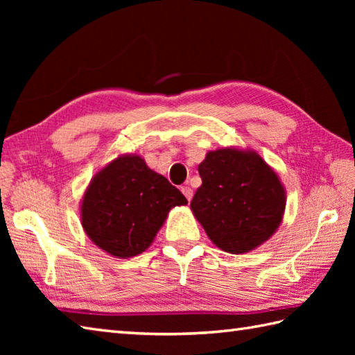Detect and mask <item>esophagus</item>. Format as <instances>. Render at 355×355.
Instances as JSON below:
<instances>
[{"label":"esophagus","instance_id":"esophagus-1","mask_svg":"<svg viewBox=\"0 0 355 355\" xmlns=\"http://www.w3.org/2000/svg\"><path fill=\"white\" fill-rule=\"evenodd\" d=\"M182 192L184 193V197L187 198V201H191L193 197V191L191 189L189 186H182Z\"/></svg>","mask_w":355,"mask_h":355}]
</instances>
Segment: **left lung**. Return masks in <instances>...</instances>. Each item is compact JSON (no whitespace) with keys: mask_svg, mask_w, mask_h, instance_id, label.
I'll use <instances>...</instances> for the list:
<instances>
[{"mask_svg":"<svg viewBox=\"0 0 355 355\" xmlns=\"http://www.w3.org/2000/svg\"><path fill=\"white\" fill-rule=\"evenodd\" d=\"M198 172L202 184L191 209L216 247L239 254L273 235L282 221L285 192L258 154L229 148L212 150Z\"/></svg>","mask_w":355,"mask_h":355,"instance_id":"left-lung-1","label":"left lung"}]
</instances>
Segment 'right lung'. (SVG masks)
Wrapping results in <instances>:
<instances>
[{
    "mask_svg": "<svg viewBox=\"0 0 355 355\" xmlns=\"http://www.w3.org/2000/svg\"><path fill=\"white\" fill-rule=\"evenodd\" d=\"M187 205L168 178L150 171L137 155L110 163L89 183L80 218L93 243L119 258H130L153 243L168 212Z\"/></svg>",
    "mask_w": 355,
    "mask_h": 355,
    "instance_id": "right-lung-1",
    "label": "right lung"
}]
</instances>
